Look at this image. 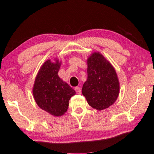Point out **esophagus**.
<instances>
[{"mask_svg":"<svg viewBox=\"0 0 154 154\" xmlns=\"http://www.w3.org/2000/svg\"><path fill=\"white\" fill-rule=\"evenodd\" d=\"M75 90L77 94H81V90L80 87H75Z\"/></svg>","mask_w":154,"mask_h":154,"instance_id":"1","label":"esophagus"}]
</instances>
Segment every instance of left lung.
<instances>
[{
	"label": "left lung",
	"mask_w": 154,
	"mask_h": 154,
	"mask_svg": "<svg viewBox=\"0 0 154 154\" xmlns=\"http://www.w3.org/2000/svg\"><path fill=\"white\" fill-rule=\"evenodd\" d=\"M88 79L82 93L89 105L98 111L109 107L119 94V81L115 68L100 53H94L88 60Z\"/></svg>",
	"instance_id": "obj_1"
}]
</instances>
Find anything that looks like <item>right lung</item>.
<instances>
[{
    "instance_id": "1",
    "label": "right lung",
    "mask_w": 154,
    "mask_h": 154,
    "mask_svg": "<svg viewBox=\"0 0 154 154\" xmlns=\"http://www.w3.org/2000/svg\"><path fill=\"white\" fill-rule=\"evenodd\" d=\"M61 62L47 60L37 75L33 88V95L42 109L55 116L67 111L70 97L75 91L58 77Z\"/></svg>"
}]
</instances>
